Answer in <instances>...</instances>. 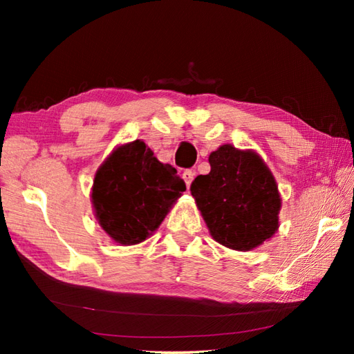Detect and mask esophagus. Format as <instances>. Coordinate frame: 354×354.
<instances>
[{
  "label": "esophagus",
  "mask_w": 354,
  "mask_h": 354,
  "mask_svg": "<svg viewBox=\"0 0 354 354\" xmlns=\"http://www.w3.org/2000/svg\"><path fill=\"white\" fill-rule=\"evenodd\" d=\"M194 178H195L194 170H184L183 171V179H184V183H185V185H187V187H190V184H192V181H194Z\"/></svg>",
  "instance_id": "obj_1"
}]
</instances>
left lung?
Returning a JSON list of instances; mask_svg holds the SVG:
<instances>
[{"mask_svg": "<svg viewBox=\"0 0 354 354\" xmlns=\"http://www.w3.org/2000/svg\"><path fill=\"white\" fill-rule=\"evenodd\" d=\"M211 171L190 185L214 241L250 251L268 241L279 226L281 196L261 156L221 145L209 156Z\"/></svg>", "mask_w": 354, "mask_h": 354, "instance_id": "8db88e82", "label": "left lung"}]
</instances>
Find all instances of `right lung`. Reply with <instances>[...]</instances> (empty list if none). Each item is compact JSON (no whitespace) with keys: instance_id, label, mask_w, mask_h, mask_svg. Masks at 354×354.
<instances>
[{"instance_id":"add662e5","label":"right lung","mask_w":354,"mask_h":354,"mask_svg":"<svg viewBox=\"0 0 354 354\" xmlns=\"http://www.w3.org/2000/svg\"><path fill=\"white\" fill-rule=\"evenodd\" d=\"M184 190L176 169L159 162L145 142L134 140L113 149L95 175V217L117 243H140L158 230Z\"/></svg>"}]
</instances>
